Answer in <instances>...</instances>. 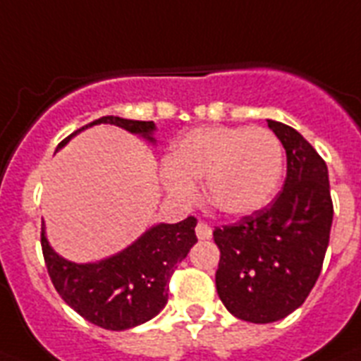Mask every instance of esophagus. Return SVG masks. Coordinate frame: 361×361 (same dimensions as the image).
Returning <instances> with one entry per match:
<instances>
[{"mask_svg":"<svg viewBox=\"0 0 361 361\" xmlns=\"http://www.w3.org/2000/svg\"><path fill=\"white\" fill-rule=\"evenodd\" d=\"M196 235H198L200 240H209V238L213 237V229H211V226H209V224H205L200 220L198 226H196Z\"/></svg>","mask_w":361,"mask_h":361,"instance_id":"esophagus-1","label":"esophagus"}]
</instances>
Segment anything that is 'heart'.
Wrapping results in <instances>:
<instances>
[{
	"instance_id": "heart-1",
	"label": "heart",
	"mask_w": 361,
	"mask_h": 361,
	"mask_svg": "<svg viewBox=\"0 0 361 361\" xmlns=\"http://www.w3.org/2000/svg\"><path fill=\"white\" fill-rule=\"evenodd\" d=\"M283 176V145L268 128L202 126L172 147L163 181L174 198L190 200L192 180L204 178V196L213 209L242 216L268 204Z\"/></svg>"
}]
</instances>
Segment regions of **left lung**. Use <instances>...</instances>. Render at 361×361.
I'll return each instance as SVG.
<instances>
[{"instance_id": "left-lung-1", "label": "left lung", "mask_w": 361, "mask_h": 361, "mask_svg": "<svg viewBox=\"0 0 361 361\" xmlns=\"http://www.w3.org/2000/svg\"><path fill=\"white\" fill-rule=\"evenodd\" d=\"M268 126L286 150L283 190L266 207L213 231L218 298L250 323H274L305 302L323 268L334 216L323 157L288 124Z\"/></svg>"}]
</instances>
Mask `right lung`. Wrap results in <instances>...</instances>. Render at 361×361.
I'll return each mask as SVG.
<instances>
[{
  "instance_id": "add662e5",
  "label": "right lung",
  "mask_w": 361,
  "mask_h": 361,
  "mask_svg": "<svg viewBox=\"0 0 361 361\" xmlns=\"http://www.w3.org/2000/svg\"><path fill=\"white\" fill-rule=\"evenodd\" d=\"M110 123L152 141L154 121H130L106 115L63 139L59 148L80 130ZM195 216L178 224H159L117 255L92 264H75L51 250L42 227V253L54 290L73 310L106 330H126L152 319L169 299V281L195 246Z\"/></svg>"
}]
</instances>
